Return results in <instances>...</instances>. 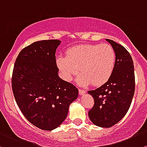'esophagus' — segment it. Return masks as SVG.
Returning <instances> with one entry per match:
<instances>
[{"label":"esophagus","instance_id":"1","mask_svg":"<svg viewBox=\"0 0 147 147\" xmlns=\"http://www.w3.org/2000/svg\"><path fill=\"white\" fill-rule=\"evenodd\" d=\"M79 93L80 95H82V94H84L86 93V90H84V89H79Z\"/></svg>","mask_w":147,"mask_h":147}]
</instances>
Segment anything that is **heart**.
I'll return each instance as SVG.
<instances>
[{
  "label": "heart",
  "instance_id": "b5f03b06",
  "mask_svg": "<svg viewBox=\"0 0 147 147\" xmlns=\"http://www.w3.org/2000/svg\"><path fill=\"white\" fill-rule=\"evenodd\" d=\"M115 61V52L110 45L85 44L68 49L65 56L57 58L56 63L66 82H71L79 71L82 72L77 78L79 85L92 84L99 86L111 77Z\"/></svg>",
  "mask_w": 147,
  "mask_h": 147
}]
</instances>
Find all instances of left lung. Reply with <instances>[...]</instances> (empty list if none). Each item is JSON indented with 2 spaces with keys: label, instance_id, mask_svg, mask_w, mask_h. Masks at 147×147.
I'll use <instances>...</instances> for the list:
<instances>
[{
  "label": "left lung",
  "instance_id": "obj_1",
  "mask_svg": "<svg viewBox=\"0 0 147 147\" xmlns=\"http://www.w3.org/2000/svg\"><path fill=\"white\" fill-rule=\"evenodd\" d=\"M106 40L115 52V66L106 83L88 92L94 102L88 115L94 125L110 128L125 116L131 106L135 91V75L134 62L128 50L113 40Z\"/></svg>",
  "mask_w": 147,
  "mask_h": 147
}]
</instances>
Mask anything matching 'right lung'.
<instances>
[{"label":"right lung","mask_w":147,"mask_h":147,"mask_svg":"<svg viewBox=\"0 0 147 147\" xmlns=\"http://www.w3.org/2000/svg\"><path fill=\"white\" fill-rule=\"evenodd\" d=\"M58 40H42L21 50L13 66L11 86L17 105L34 126L51 131L64 121L79 91L58 76Z\"/></svg>","instance_id":"1"}]
</instances>
